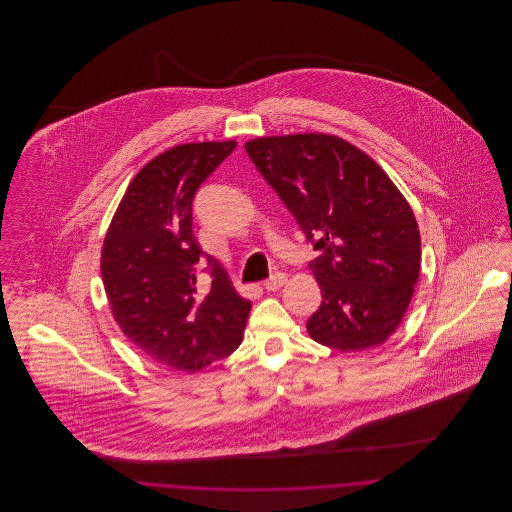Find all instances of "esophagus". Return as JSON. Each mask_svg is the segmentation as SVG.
Listing matches in <instances>:
<instances>
[{
  "label": "esophagus",
  "mask_w": 512,
  "mask_h": 512,
  "mask_svg": "<svg viewBox=\"0 0 512 512\" xmlns=\"http://www.w3.org/2000/svg\"><path fill=\"white\" fill-rule=\"evenodd\" d=\"M286 280H288L286 274L276 272V274H272L268 280H265V290H268V292H276V290H280V288L286 284Z\"/></svg>",
  "instance_id": "1"
}]
</instances>
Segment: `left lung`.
Wrapping results in <instances>:
<instances>
[{
	"instance_id": "1",
	"label": "left lung",
	"mask_w": 512,
	"mask_h": 512,
	"mask_svg": "<svg viewBox=\"0 0 512 512\" xmlns=\"http://www.w3.org/2000/svg\"><path fill=\"white\" fill-rule=\"evenodd\" d=\"M317 259L322 303L307 320L313 340L365 351L405 317L420 274V230L409 201L363 149L334 134L305 132L245 142Z\"/></svg>"
}]
</instances>
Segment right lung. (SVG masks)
<instances>
[{
    "label": "right lung",
    "instance_id": "right-lung-1",
    "mask_svg": "<svg viewBox=\"0 0 512 512\" xmlns=\"http://www.w3.org/2000/svg\"><path fill=\"white\" fill-rule=\"evenodd\" d=\"M236 142H192L151 159L132 178L101 247V278L124 336L157 365L197 372L244 338L249 299L206 255L214 282L199 291L205 254L192 232V201Z\"/></svg>",
    "mask_w": 512,
    "mask_h": 512
}]
</instances>
